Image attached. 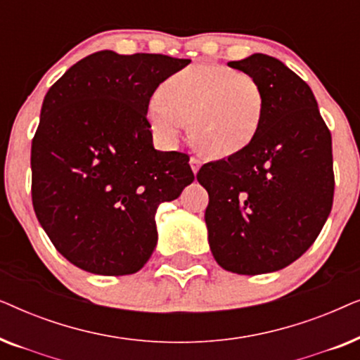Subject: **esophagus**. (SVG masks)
Segmentation results:
<instances>
[{
    "label": "esophagus",
    "instance_id": "esophagus-1",
    "mask_svg": "<svg viewBox=\"0 0 360 360\" xmlns=\"http://www.w3.org/2000/svg\"><path fill=\"white\" fill-rule=\"evenodd\" d=\"M190 165H191V170H193L195 174H196V172H198L200 167H201V160L198 159V157H191Z\"/></svg>",
    "mask_w": 360,
    "mask_h": 360
}]
</instances>
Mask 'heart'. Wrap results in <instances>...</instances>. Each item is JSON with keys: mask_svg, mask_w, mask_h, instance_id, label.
Masks as SVG:
<instances>
[{"mask_svg": "<svg viewBox=\"0 0 360 360\" xmlns=\"http://www.w3.org/2000/svg\"><path fill=\"white\" fill-rule=\"evenodd\" d=\"M265 111L260 83L245 72L216 63H191L167 77L147 117L167 142L188 124L191 146L208 159L244 150L259 132Z\"/></svg>", "mask_w": 360, "mask_h": 360, "instance_id": "obj_1", "label": "heart"}]
</instances>
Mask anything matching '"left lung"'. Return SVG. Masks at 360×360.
Instances as JSON below:
<instances>
[{
	"label": "left lung",
	"mask_w": 360,
	"mask_h": 360,
	"mask_svg": "<svg viewBox=\"0 0 360 360\" xmlns=\"http://www.w3.org/2000/svg\"><path fill=\"white\" fill-rule=\"evenodd\" d=\"M228 65L260 83L265 111L244 150L196 174L210 195V248L233 274L275 272L307 252L331 213V132L311 88L285 63L254 53Z\"/></svg>",
	"instance_id": "obj_1"
}]
</instances>
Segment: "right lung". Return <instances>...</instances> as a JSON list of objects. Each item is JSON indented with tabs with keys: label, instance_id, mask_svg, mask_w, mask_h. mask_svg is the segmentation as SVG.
I'll return each instance as SVG.
<instances>
[{
	"label": "right lung",
	"instance_id": "obj_1",
	"mask_svg": "<svg viewBox=\"0 0 360 360\" xmlns=\"http://www.w3.org/2000/svg\"><path fill=\"white\" fill-rule=\"evenodd\" d=\"M190 63L162 53L95 52L44 98L31 147L32 206L56 249L98 275L144 267L155 213L195 180L184 152L152 146L149 101Z\"/></svg>",
	"mask_w": 360,
	"mask_h": 360
}]
</instances>
